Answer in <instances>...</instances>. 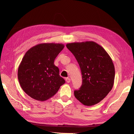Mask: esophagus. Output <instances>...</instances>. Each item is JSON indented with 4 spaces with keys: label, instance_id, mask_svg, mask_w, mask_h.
Returning <instances> with one entry per match:
<instances>
[{
    "label": "esophagus",
    "instance_id": "obj_1",
    "mask_svg": "<svg viewBox=\"0 0 134 134\" xmlns=\"http://www.w3.org/2000/svg\"><path fill=\"white\" fill-rule=\"evenodd\" d=\"M66 81L67 82V83H69L71 82V79L70 78H66Z\"/></svg>",
    "mask_w": 134,
    "mask_h": 134
}]
</instances>
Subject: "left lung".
<instances>
[{
  "label": "left lung",
  "mask_w": 134,
  "mask_h": 134,
  "mask_svg": "<svg viewBox=\"0 0 134 134\" xmlns=\"http://www.w3.org/2000/svg\"><path fill=\"white\" fill-rule=\"evenodd\" d=\"M81 69L82 83L74 91L75 98L86 106L94 105L112 90L115 76L112 60L105 49L94 41L66 45Z\"/></svg>",
  "instance_id": "8db88e82"
}]
</instances>
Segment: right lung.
Returning <instances> with one entry per match:
<instances>
[{
  "instance_id": "obj_1",
  "label": "right lung",
  "mask_w": 134,
  "mask_h": 134,
  "mask_svg": "<svg viewBox=\"0 0 134 134\" xmlns=\"http://www.w3.org/2000/svg\"><path fill=\"white\" fill-rule=\"evenodd\" d=\"M62 44L42 43L30 48L18 67V79L25 93L39 101H45L57 93L65 80L59 75L54 62L62 51Z\"/></svg>"
}]
</instances>
